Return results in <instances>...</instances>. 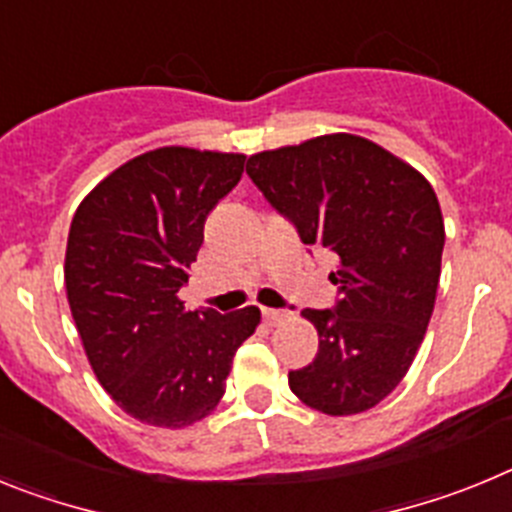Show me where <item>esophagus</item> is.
Returning a JSON list of instances; mask_svg holds the SVG:
<instances>
[{"label":"esophagus","mask_w":512,"mask_h":512,"mask_svg":"<svg viewBox=\"0 0 512 512\" xmlns=\"http://www.w3.org/2000/svg\"><path fill=\"white\" fill-rule=\"evenodd\" d=\"M261 315H264V320L269 325H279L289 318L287 310H274V307H264V310H261Z\"/></svg>","instance_id":"obj_1"}]
</instances>
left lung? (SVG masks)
Instances as JSON below:
<instances>
[{"instance_id": "obj_1", "label": "left lung", "mask_w": 512, "mask_h": 512, "mask_svg": "<svg viewBox=\"0 0 512 512\" xmlns=\"http://www.w3.org/2000/svg\"><path fill=\"white\" fill-rule=\"evenodd\" d=\"M253 184L336 256V310H302L318 356L289 390L318 413L372 410L408 374L436 305L446 230L418 169L361 135L330 133L248 156Z\"/></svg>"}]
</instances>
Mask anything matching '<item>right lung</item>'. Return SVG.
Instances as JSON below:
<instances>
[{
    "label": "right lung",
    "mask_w": 512,
    "mask_h": 512,
    "mask_svg": "<svg viewBox=\"0 0 512 512\" xmlns=\"http://www.w3.org/2000/svg\"><path fill=\"white\" fill-rule=\"evenodd\" d=\"M243 153L164 146L107 174L76 207L63 279L94 377L135 420L187 428L225 392L259 307L187 310L179 289L217 200L241 182Z\"/></svg>",
    "instance_id": "1"
}]
</instances>
